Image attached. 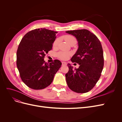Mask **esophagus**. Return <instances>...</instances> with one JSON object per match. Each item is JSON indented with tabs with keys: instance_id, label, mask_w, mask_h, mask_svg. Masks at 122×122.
<instances>
[{
	"instance_id": "esophagus-1",
	"label": "esophagus",
	"mask_w": 122,
	"mask_h": 122,
	"mask_svg": "<svg viewBox=\"0 0 122 122\" xmlns=\"http://www.w3.org/2000/svg\"><path fill=\"white\" fill-rule=\"evenodd\" d=\"M67 65V62H66L65 61H62V66H65Z\"/></svg>"
}]
</instances>
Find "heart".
<instances>
[{"label": "heart", "mask_w": 122, "mask_h": 122, "mask_svg": "<svg viewBox=\"0 0 122 122\" xmlns=\"http://www.w3.org/2000/svg\"><path fill=\"white\" fill-rule=\"evenodd\" d=\"M64 39L66 40V41L69 44H71L72 43H76V39L72 36L66 35L64 36ZM58 42H59V39H55L53 43V47L54 48L56 47L58 45ZM70 54L69 53L66 52H60L57 53V56L62 60H67V59L69 58V57L70 56Z\"/></svg>", "instance_id": "heart-1"}]
</instances>
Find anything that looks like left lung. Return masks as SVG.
<instances>
[{"label":"left lung","mask_w":122,"mask_h":122,"mask_svg":"<svg viewBox=\"0 0 122 122\" xmlns=\"http://www.w3.org/2000/svg\"><path fill=\"white\" fill-rule=\"evenodd\" d=\"M66 32L75 36L78 41V48L71 61L79 65L78 69H73L68 64L69 70L66 74V81L72 91L87 93L98 82L104 66L101 44L97 36L87 29Z\"/></svg>","instance_id":"left-lung-1"}]
</instances>
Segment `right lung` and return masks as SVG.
Masks as SVG:
<instances>
[{
    "mask_svg": "<svg viewBox=\"0 0 122 122\" xmlns=\"http://www.w3.org/2000/svg\"><path fill=\"white\" fill-rule=\"evenodd\" d=\"M57 31L35 29L22 39L17 51V67L22 81L34 90H42L52 83L61 67L57 60L49 64L44 61L45 54L52 49Z\"/></svg>",
    "mask_w": 122,
    "mask_h": 122,
    "instance_id": "right-lung-1",
    "label": "right lung"
}]
</instances>
